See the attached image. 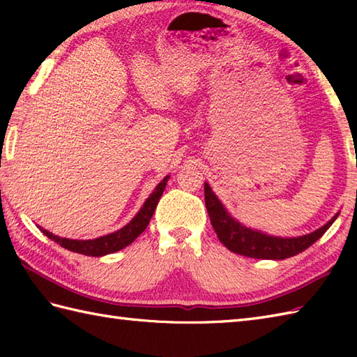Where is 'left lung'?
<instances>
[{
	"label": "left lung",
	"instance_id": "1",
	"mask_svg": "<svg viewBox=\"0 0 357 357\" xmlns=\"http://www.w3.org/2000/svg\"><path fill=\"white\" fill-rule=\"evenodd\" d=\"M204 195H206V207L210 216V222L218 234L219 241L233 253H238L255 259H287L304 252L310 245L319 239L322 234L330 229V225L335 222L337 215L330 222L321 227L310 234L298 238H276L268 236L261 231L250 230L247 227L239 224L238 221L227 213L224 206L216 195L211 192L208 184L204 185Z\"/></svg>",
	"mask_w": 357,
	"mask_h": 357
}]
</instances>
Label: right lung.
Segmentation results:
<instances>
[{
  "mask_svg": "<svg viewBox=\"0 0 357 357\" xmlns=\"http://www.w3.org/2000/svg\"><path fill=\"white\" fill-rule=\"evenodd\" d=\"M167 179L169 176H165L161 183H159L155 188V192L149 196V199L144 202L142 208L138 211L130 222H128L123 229L107 234V236H101L96 239H90V241H77V239H66V238H59L52 234L50 231L41 229V231L47 236L49 239L55 241L56 244L61 247L70 250V252L79 253V255H86V256H104L109 253H115L118 250H123L124 247L130 245L132 242L139 236V234L147 229V225L150 222L151 216L155 213V208L158 206L159 199H161L162 192L167 184Z\"/></svg>",
  "mask_w": 357,
  "mask_h": 357,
  "instance_id": "1",
  "label": "right lung"
}]
</instances>
